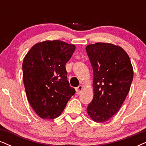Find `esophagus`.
<instances>
[{"label":"esophagus","instance_id":"34e87169","mask_svg":"<svg viewBox=\"0 0 146 146\" xmlns=\"http://www.w3.org/2000/svg\"><path fill=\"white\" fill-rule=\"evenodd\" d=\"M83 89H84V87H83L82 86H79L77 88H76V93L77 94H79L82 92V91L83 90Z\"/></svg>","mask_w":146,"mask_h":146}]
</instances>
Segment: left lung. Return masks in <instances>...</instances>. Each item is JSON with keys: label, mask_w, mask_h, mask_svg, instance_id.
Instances as JSON below:
<instances>
[{"label": "left lung", "mask_w": 146, "mask_h": 146, "mask_svg": "<svg viewBox=\"0 0 146 146\" xmlns=\"http://www.w3.org/2000/svg\"><path fill=\"white\" fill-rule=\"evenodd\" d=\"M87 54L94 73V98L87 112L94 121L104 123L119 111L133 78L129 56L122 48L110 43L88 45Z\"/></svg>", "instance_id": "1"}]
</instances>
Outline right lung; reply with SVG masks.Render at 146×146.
<instances>
[{"label":"right lung","instance_id":"right-lung-1","mask_svg":"<svg viewBox=\"0 0 146 146\" xmlns=\"http://www.w3.org/2000/svg\"><path fill=\"white\" fill-rule=\"evenodd\" d=\"M75 46L46 40L33 46L23 58V80L28 102L42 119H56L75 90L67 81L65 64Z\"/></svg>","mask_w":146,"mask_h":146}]
</instances>
